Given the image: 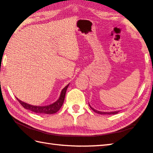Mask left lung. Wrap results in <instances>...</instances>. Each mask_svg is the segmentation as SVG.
<instances>
[{"label": "left lung", "instance_id": "1", "mask_svg": "<svg viewBox=\"0 0 153 153\" xmlns=\"http://www.w3.org/2000/svg\"><path fill=\"white\" fill-rule=\"evenodd\" d=\"M90 107L92 108V109L94 111L95 113H98V114H101V115H115V114H117L119 112H120V111H110V112H105V111H97L94 109V108H92L91 106L89 104Z\"/></svg>", "mask_w": 153, "mask_h": 153}]
</instances>
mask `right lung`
Instances as JSON below:
<instances>
[{
	"label": "right lung",
	"mask_w": 153,
	"mask_h": 153,
	"mask_svg": "<svg viewBox=\"0 0 153 153\" xmlns=\"http://www.w3.org/2000/svg\"><path fill=\"white\" fill-rule=\"evenodd\" d=\"M69 84L64 88L61 90V92L60 94V97L58 98V100L55 101V102L52 103V104L46 106H36V105H32L28 104V103L24 102L20 100L19 98H17V100L19 102L21 105L24 107L25 109L30 110L32 112H34L36 113H42V114H54L57 112V111L60 109L62 105L63 104L65 97V93L67 91V88L69 86Z\"/></svg>",
	"instance_id": "right-lung-1"
}]
</instances>
